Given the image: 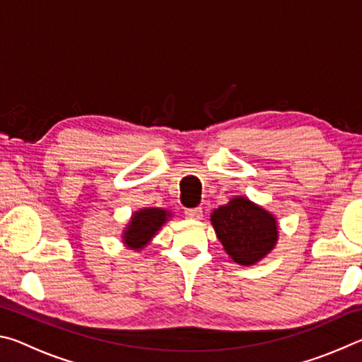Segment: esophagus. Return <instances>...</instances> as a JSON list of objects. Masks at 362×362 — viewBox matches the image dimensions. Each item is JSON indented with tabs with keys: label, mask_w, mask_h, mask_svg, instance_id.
Listing matches in <instances>:
<instances>
[{
	"label": "esophagus",
	"mask_w": 362,
	"mask_h": 362,
	"mask_svg": "<svg viewBox=\"0 0 362 362\" xmlns=\"http://www.w3.org/2000/svg\"><path fill=\"white\" fill-rule=\"evenodd\" d=\"M185 217L189 220H201L203 218V209L201 207H194V209H187Z\"/></svg>",
	"instance_id": "34e87169"
}]
</instances>
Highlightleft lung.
<instances>
[{"mask_svg":"<svg viewBox=\"0 0 362 362\" xmlns=\"http://www.w3.org/2000/svg\"><path fill=\"white\" fill-rule=\"evenodd\" d=\"M214 231L230 259L252 267L278 244L279 226L274 214L255 204L247 196H235L211 214Z\"/></svg>","mask_w":362,"mask_h":362,"instance_id":"obj_1","label":"left lung"}]
</instances>
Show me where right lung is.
Segmentation results:
<instances>
[{
	"label": "right lung",
	"instance_id": "obj_1",
	"mask_svg": "<svg viewBox=\"0 0 362 362\" xmlns=\"http://www.w3.org/2000/svg\"><path fill=\"white\" fill-rule=\"evenodd\" d=\"M173 218V212L163 207H142L131 216L121 233V241L131 250H142L150 244L164 223Z\"/></svg>",
	"mask_w": 362,
	"mask_h": 362
}]
</instances>
